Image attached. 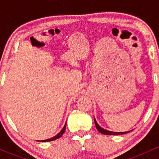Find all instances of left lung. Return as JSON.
<instances>
[{
	"label": "left lung",
	"instance_id": "8db88e82",
	"mask_svg": "<svg viewBox=\"0 0 159 159\" xmlns=\"http://www.w3.org/2000/svg\"><path fill=\"white\" fill-rule=\"evenodd\" d=\"M94 120V123H95V126L96 128H97L98 131H99V132H101L102 134H108V135H113V134H125V133H128L129 132V131H125V132H114V131H107V130L102 129V128H101L100 126L98 125L97 121H96L95 119Z\"/></svg>",
	"mask_w": 159,
	"mask_h": 159
}]
</instances>
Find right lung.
<instances>
[{"label":"right lung","mask_w":159,"mask_h":159,"mask_svg":"<svg viewBox=\"0 0 159 159\" xmlns=\"http://www.w3.org/2000/svg\"><path fill=\"white\" fill-rule=\"evenodd\" d=\"M65 129H66V124H65V125L64 126V128L62 129L61 131H60V132L58 133V134H57V135H55L54 137L51 138V139H46V140H43V141H41V142H51V141H54V140H56V139H59V138H61L62 136V134L65 133Z\"/></svg>","instance_id":"1"}]
</instances>
